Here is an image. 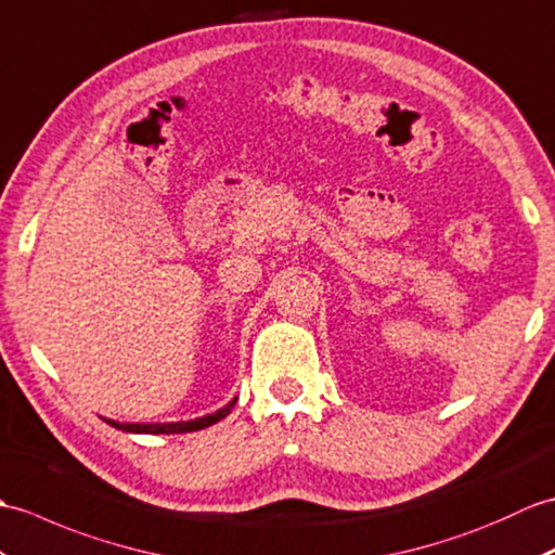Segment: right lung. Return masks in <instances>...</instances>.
Masks as SVG:
<instances>
[{"label": "right lung", "instance_id": "add662e5", "mask_svg": "<svg viewBox=\"0 0 555 555\" xmlns=\"http://www.w3.org/2000/svg\"><path fill=\"white\" fill-rule=\"evenodd\" d=\"M237 399H232L223 409L211 413V415H204V417H196V421H188V423H154V425H142V423H116V421H106L111 427L122 429V433H142V435H182V433H194V429H204L208 425H214L218 421H223V417L235 409Z\"/></svg>", "mask_w": 555, "mask_h": 555}]
</instances>
